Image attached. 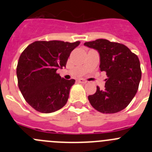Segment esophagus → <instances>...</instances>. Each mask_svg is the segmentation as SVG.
<instances>
[{"label": "esophagus", "mask_w": 152, "mask_h": 152, "mask_svg": "<svg viewBox=\"0 0 152 152\" xmlns=\"http://www.w3.org/2000/svg\"><path fill=\"white\" fill-rule=\"evenodd\" d=\"M78 81H79V82H80V83L82 84H85L87 82V80H85V79H79Z\"/></svg>", "instance_id": "esophagus-1"}]
</instances>
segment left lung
<instances>
[{
	"label": "left lung",
	"instance_id": "8db88e82",
	"mask_svg": "<svg viewBox=\"0 0 152 152\" xmlns=\"http://www.w3.org/2000/svg\"><path fill=\"white\" fill-rule=\"evenodd\" d=\"M84 45L98 51L100 70L107 75L104 90L98 86L88 96L91 105L103 113H114L126 108L138 90L141 79L140 63L137 56L126 45L106 39L85 42Z\"/></svg>",
	"mask_w": 152,
	"mask_h": 152
}]
</instances>
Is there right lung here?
Instances as JSON below:
<instances>
[{"label":"right lung","instance_id":"right-lung-1","mask_svg":"<svg viewBox=\"0 0 152 152\" xmlns=\"http://www.w3.org/2000/svg\"><path fill=\"white\" fill-rule=\"evenodd\" d=\"M79 44L37 41L20 54L18 85L26 102L37 111L52 113L65 105L75 80L61 78L56 70L66 67L70 53Z\"/></svg>","mask_w":152,"mask_h":152}]
</instances>
